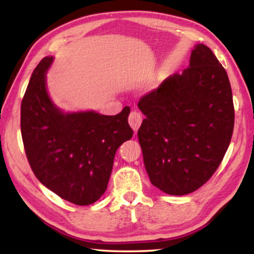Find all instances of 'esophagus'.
Wrapping results in <instances>:
<instances>
[{
    "mask_svg": "<svg viewBox=\"0 0 254 254\" xmlns=\"http://www.w3.org/2000/svg\"><path fill=\"white\" fill-rule=\"evenodd\" d=\"M141 123H142V115L136 111L131 112L130 115H128V124H130L133 130L136 132L137 128L140 127Z\"/></svg>",
    "mask_w": 254,
    "mask_h": 254,
    "instance_id": "34e87169",
    "label": "esophagus"
}]
</instances>
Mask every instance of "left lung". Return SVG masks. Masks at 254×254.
<instances>
[{
    "label": "left lung",
    "mask_w": 254,
    "mask_h": 254,
    "mask_svg": "<svg viewBox=\"0 0 254 254\" xmlns=\"http://www.w3.org/2000/svg\"><path fill=\"white\" fill-rule=\"evenodd\" d=\"M137 131L150 182L169 195L203 186L222 162L234 127L231 84L207 46L191 51L183 74L169 76L140 98Z\"/></svg>",
    "instance_id": "1"
}]
</instances>
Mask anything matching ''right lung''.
Returning a JSON list of instances; mask_svg holds the SVG:
<instances>
[{"instance_id": "add662e5", "label": "right lung", "mask_w": 254, "mask_h": 254, "mask_svg": "<svg viewBox=\"0 0 254 254\" xmlns=\"http://www.w3.org/2000/svg\"><path fill=\"white\" fill-rule=\"evenodd\" d=\"M53 57L33 70L21 103V134L38 180L63 199L85 206L104 194L118 148L130 140V107L117 115L64 113L51 102L46 72Z\"/></svg>"}]
</instances>
